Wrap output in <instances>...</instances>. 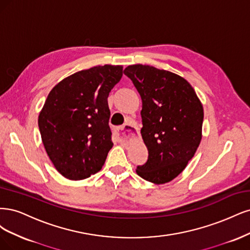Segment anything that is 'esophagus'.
<instances>
[{"instance_id": "34e87169", "label": "esophagus", "mask_w": 250, "mask_h": 250, "mask_svg": "<svg viewBox=\"0 0 250 250\" xmlns=\"http://www.w3.org/2000/svg\"><path fill=\"white\" fill-rule=\"evenodd\" d=\"M120 140L126 141L128 139H132L136 135L138 134V127L136 125L133 124H125V125L118 127L116 130Z\"/></svg>"}]
</instances>
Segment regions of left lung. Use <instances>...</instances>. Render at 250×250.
<instances>
[{"label": "left lung", "instance_id": "obj_1", "mask_svg": "<svg viewBox=\"0 0 250 250\" xmlns=\"http://www.w3.org/2000/svg\"><path fill=\"white\" fill-rule=\"evenodd\" d=\"M124 72L141 96V135L148 150L147 162L136 172L156 185L170 182L199 146L203 104L187 80L171 71L134 64Z\"/></svg>", "mask_w": 250, "mask_h": 250}]
</instances>
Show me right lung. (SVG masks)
Masks as SVG:
<instances>
[{"label": "right lung", "mask_w": 250, "mask_h": 250, "mask_svg": "<svg viewBox=\"0 0 250 250\" xmlns=\"http://www.w3.org/2000/svg\"><path fill=\"white\" fill-rule=\"evenodd\" d=\"M122 65L94 66L63 79L50 91L38 116L45 151L57 171L71 181L99 172L113 146L109 92Z\"/></svg>", "instance_id": "obj_1"}]
</instances>
